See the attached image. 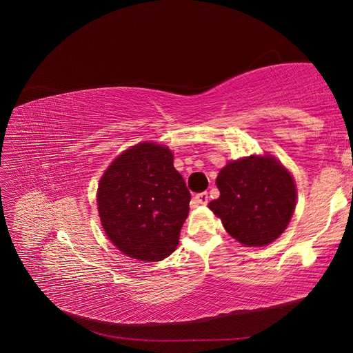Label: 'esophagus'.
<instances>
[{"mask_svg":"<svg viewBox=\"0 0 353 353\" xmlns=\"http://www.w3.org/2000/svg\"><path fill=\"white\" fill-rule=\"evenodd\" d=\"M194 201L196 204H201V205H205L208 204V192H199L194 196Z\"/></svg>","mask_w":353,"mask_h":353,"instance_id":"obj_1","label":"esophagus"}]
</instances>
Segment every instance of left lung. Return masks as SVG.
<instances>
[{
  "instance_id": "left-lung-1",
  "label": "left lung",
  "mask_w": 353,
  "mask_h": 353,
  "mask_svg": "<svg viewBox=\"0 0 353 353\" xmlns=\"http://www.w3.org/2000/svg\"><path fill=\"white\" fill-rule=\"evenodd\" d=\"M220 196L208 207L232 239L260 247L286 230L296 205L292 175L272 157L228 162L216 176Z\"/></svg>"
}]
</instances>
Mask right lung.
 <instances>
[{
  "label": "right lung",
  "mask_w": 353,
  "mask_h": 353,
  "mask_svg": "<svg viewBox=\"0 0 353 353\" xmlns=\"http://www.w3.org/2000/svg\"><path fill=\"white\" fill-rule=\"evenodd\" d=\"M191 194L171 150L139 143L100 179L97 208L109 240L132 259L161 261L174 253Z\"/></svg>",
  "instance_id": "add662e5"
}]
</instances>
